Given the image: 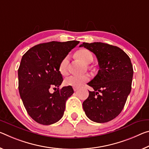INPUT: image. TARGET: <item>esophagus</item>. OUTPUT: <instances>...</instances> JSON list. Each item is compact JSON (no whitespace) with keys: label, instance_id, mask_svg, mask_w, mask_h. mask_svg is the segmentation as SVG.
Returning <instances> with one entry per match:
<instances>
[{"label":"esophagus","instance_id":"1","mask_svg":"<svg viewBox=\"0 0 149 149\" xmlns=\"http://www.w3.org/2000/svg\"><path fill=\"white\" fill-rule=\"evenodd\" d=\"M78 90V87H74V91H76Z\"/></svg>","mask_w":149,"mask_h":149}]
</instances>
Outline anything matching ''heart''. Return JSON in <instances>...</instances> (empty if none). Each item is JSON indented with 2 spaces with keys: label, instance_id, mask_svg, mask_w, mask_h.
I'll list each match as a JSON object with an SVG mask.
<instances>
[{
  "label": "heart",
  "instance_id": "1",
  "mask_svg": "<svg viewBox=\"0 0 149 149\" xmlns=\"http://www.w3.org/2000/svg\"><path fill=\"white\" fill-rule=\"evenodd\" d=\"M76 57L85 63H89L92 62L93 57L90 51L86 49H81L75 53ZM69 63V56H66L63 58L59 65V72L64 75L68 73V65ZM89 80L88 75H72L64 79V84L68 86L79 87Z\"/></svg>",
  "mask_w": 149,
  "mask_h": 149
}]
</instances>
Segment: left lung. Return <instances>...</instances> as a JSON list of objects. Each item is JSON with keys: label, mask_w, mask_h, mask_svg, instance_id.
<instances>
[{"label": "left lung", "mask_w": 149, "mask_h": 149, "mask_svg": "<svg viewBox=\"0 0 149 149\" xmlns=\"http://www.w3.org/2000/svg\"><path fill=\"white\" fill-rule=\"evenodd\" d=\"M79 47L95 54L100 67L96 76L87 84L94 91H89L84 101V111L94 122L111 121L121 112L131 90L133 69L130 58L119 47L102 42H84Z\"/></svg>", "instance_id": "8db88e82"}]
</instances>
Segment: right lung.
<instances>
[{
	"mask_svg": "<svg viewBox=\"0 0 149 149\" xmlns=\"http://www.w3.org/2000/svg\"><path fill=\"white\" fill-rule=\"evenodd\" d=\"M79 43L72 40L40 44L22 56L18 70L19 93L28 115L40 124L49 125L63 117L65 102L74 89L72 86L59 89L63 81L59 65ZM51 88L55 91L52 94Z\"/></svg>",
	"mask_w": 149,
	"mask_h": 149,
	"instance_id": "1",
	"label": "right lung"
}]
</instances>
